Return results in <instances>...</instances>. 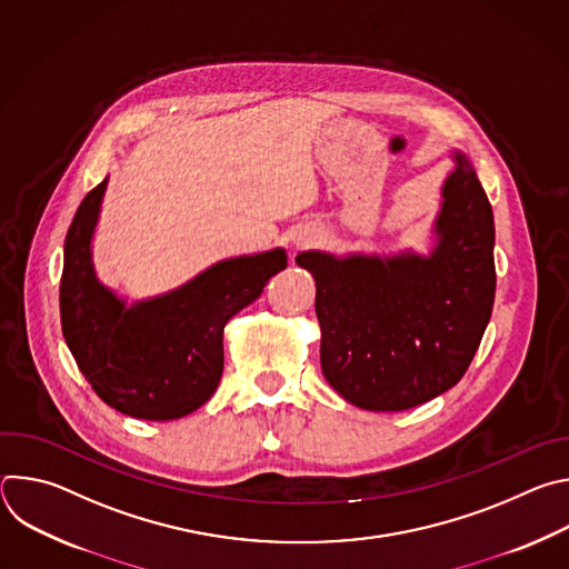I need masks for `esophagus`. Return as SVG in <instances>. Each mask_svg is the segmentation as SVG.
<instances>
[{
	"instance_id": "esophagus-1",
	"label": "esophagus",
	"mask_w": 569,
	"mask_h": 569,
	"mask_svg": "<svg viewBox=\"0 0 569 569\" xmlns=\"http://www.w3.org/2000/svg\"><path fill=\"white\" fill-rule=\"evenodd\" d=\"M315 240H317V236L315 233H301L297 240H295V246L297 248H312L315 246Z\"/></svg>"
}]
</instances>
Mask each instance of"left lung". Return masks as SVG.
<instances>
[{
	"label": "left lung",
	"instance_id": "8db88e82",
	"mask_svg": "<svg viewBox=\"0 0 569 569\" xmlns=\"http://www.w3.org/2000/svg\"><path fill=\"white\" fill-rule=\"evenodd\" d=\"M455 161L430 257L295 259L317 286L321 371L362 410H410L455 387L491 319L493 209L470 161L461 152Z\"/></svg>",
	"mask_w": 569,
	"mask_h": 569
}]
</instances>
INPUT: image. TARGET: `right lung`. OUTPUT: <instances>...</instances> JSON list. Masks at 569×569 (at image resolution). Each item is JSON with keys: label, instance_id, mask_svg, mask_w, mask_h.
Segmentation results:
<instances>
[{"label": "right lung", "instance_id": "right-lung-1", "mask_svg": "<svg viewBox=\"0 0 569 569\" xmlns=\"http://www.w3.org/2000/svg\"><path fill=\"white\" fill-rule=\"evenodd\" d=\"M106 184L83 198L67 229L62 336L80 373L110 408L146 421L182 419L220 382L224 323L259 299L288 259L283 250L227 259L169 295L128 308L92 268L90 242Z\"/></svg>", "mask_w": 569, "mask_h": 569}]
</instances>
